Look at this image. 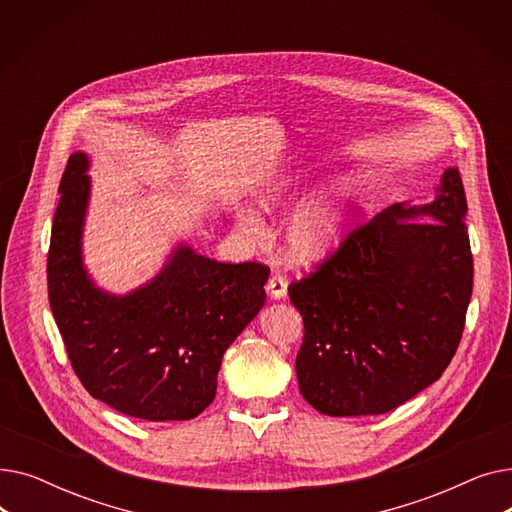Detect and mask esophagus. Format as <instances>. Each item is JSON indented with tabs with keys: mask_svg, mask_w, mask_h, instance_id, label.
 <instances>
[{
	"mask_svg": "<svg viewBox=\"0 0 512 512\" xmlns=\"http://www.w3.org/2000/svg\"><path fill=\"white\" fill-rule=\"evenodd\" d=\"M288 292V282L284 276L274 274L270 280H267V294H270L272 299H284Z\"/></svg>",
	"mask_w": 512,
	"mask_h": 512,
	"instance_id": "1",
	"label": "esophagus"
}]
</instances>
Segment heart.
I'll list each match as a JSON object with an SVG mask.
<instances>
[{"mask_svg":"<svg viewBox=\"0 0 512 512\" xmlns=\"http://www.w3.org/2000/svg\"><path fill=\"white\" fill-rule=\"evenodd\" d=\"M307 170H290L263 180L253 193V203L259 211L272 213L299 195ZM353 197L351 182H334L319 191L311 203L292 220L286 232V251L290 261L313 265L326 259L340 242L348 203ZM240 224L249 234H261L259 222L249 213L240 215Z\"/></svg>","mask_w":512,"mask_h":512,"instance_id":"1","label":"heart"}]
</instances>
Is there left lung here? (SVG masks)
I'll return each mask as SVG.
<instances>
[{"label": "left lung", "mask_w": 512, "mask_h": 512, "mask_svg": "<svg viewBox=\"0 0 512 512\" xmlns=\"http://www.w3.org/2000/svg\"><path fill=\"white\" fill-rule=\"evenodd\" d=\"M461 174L427 205L394 203L288 286L305 336L303 398L332 417L382 415L432 386L461 342L473 290Z\"/></svg>", "instance_id": "obj_1"}]
</instances>
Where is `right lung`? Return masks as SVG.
<instances>
[{"mask_svg":"<svg viewBox=\"0 0 512 512\" xmlns=\"http://www.w3.org/2000/svg\"><path fill=\"white\" fill-rule=\"evenodd\" d=\"M89 166L83 151L68 159L47 255L49 305L72 369L93 398L124 415L193 419L215 398L226 348L261 311L270 267L178 245L137 290H101L83 263Z\"/></svg>","mask_w":512,"mask_h":512,"instance_id":"add662e5","label":"right lung"}]
</instances>
